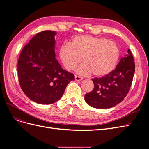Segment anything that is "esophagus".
<instances>
[{"mask_svg": "<svg viewBox=\"0 0 149 149\" xmlns=\"http://www.w3.org/2000/svg\"><path fill=\"white\" fill-rule=\"evenodd\" d=\"M74 79H75L76 81H81V80H83V78L80 77V76H78L77 75L74 76Z\"/></svg>", "mask_w": 149, "mask_h": 149, "instance_id": "34e87169", "label": "esophagus"}]
</instances>
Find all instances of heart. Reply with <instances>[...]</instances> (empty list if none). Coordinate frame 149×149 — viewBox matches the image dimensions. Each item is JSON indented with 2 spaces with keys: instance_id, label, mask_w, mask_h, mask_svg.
<instances>
[{
  "instance_id": "b5f03b06",
  "label": "heart",
  "mask_w": 149,
  "mask_h": 149,
  "mask_svg": "<svg viewBox=\"0 0 149 149\" xmlns=\"http://www.w3.org/2000/svg\"><path fill=\"white\" fill-rule=\"evenodd\" d=\"M119 55L116 43L91 35L76 36L59 52L61 61L68 70L75 69L83 58L84 64L77 70L78 73L83 75L92 73L96 77L110 73L118 63Z\"/></svg>"
}]
</instances>
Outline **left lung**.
<instances>
[{
  "instance_id": "1",
  "label": "left lung",
  "mask_w": 149,
  "mask_h": 149,
  "mask_svg": "<svg viewBox=\"0 0 149 149\" xmlns=\"http://www.w3.org/2000/svg\"><path fill=\"white\" fill-rule=\"evenodd\" d=\"M134 72V58L129 49L114 70L93 79L94 87L92 91L85 94L86 102L97 109H107L118 104L129 93Z\"/></svg>"
}]
</instances>
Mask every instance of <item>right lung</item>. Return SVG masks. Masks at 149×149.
Instances as JSON below:
<instances>
[{
	"label": "right lung",
	"mask_w": 149,
	"mask_h": 149,
	"mask_svg": "<svg viewBox=\"0 0 149 149\" xmlns=\"http://www.w3.org/2000/svg\"><path fill=\"white\" fill-rule=\"evenodd\" d=\"M56 32L46 30L37 33L24 47L18 61L20 87L30 100L50 104L62 97L74 76L64 70L55 58Z\"/></svg>",
	"instance_id": "1"
}]
</instances>
